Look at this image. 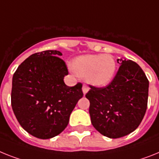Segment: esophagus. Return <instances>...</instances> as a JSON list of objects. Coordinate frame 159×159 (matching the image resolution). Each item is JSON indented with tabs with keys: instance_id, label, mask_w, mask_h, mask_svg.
<instances>
[{
	"instance_id": "34e87169",
	"label": "esophagus",
	"mask_w": 159,
	"mask_h": 159,
	"mask_svg": "<svg viewBox=\"0 0 159 159\" xmlns=\"http://www.w3.org/2000/svg\"><path fill=\"white\" fill-rule=\"evenodd\" d=\"M89 90H90L89 86H87L86 85H83V86H82V91H83L84 94H86Z\"/></svg>"
}]
</instances>
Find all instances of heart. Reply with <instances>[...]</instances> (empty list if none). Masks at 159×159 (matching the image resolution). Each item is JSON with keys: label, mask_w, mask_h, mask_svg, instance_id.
Segmentation results:
<instances>
[{"label": "heart", "mask_w": 159, "mask_h": 159, "mask_svg": "<svg viewBox=\"0 0 159 159\" xmlns=\"http://www.w3.org/2000/svg\"><path fill=\"white\" fill-rule=\"evenodd\" d=\"M72 69L77 76L86 77L89 84L102 87L112 81L116 71V62L108 54L85 55L73 61Z\"/></svg>", "instance_id": "1"}]
</instances>
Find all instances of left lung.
Masks as SVG:
<instances>
[{"instance_id":"left-lung-1","label":"left lung","mask_w":159,"mask_h":159,"mask_svg":"<svg viewBox=\"0 0 159 159\" xmlns=\"http://www.w3.org/2000/svg\"><path fill=\"white\" fill-rule=\"evenodd\" d=\"M120 66L105 87L90 86L92 125L105 137L119 138L131 133L141 124L147 109L149 81L144 71L130 60H117Z\"/></svg>"}]
</instances>
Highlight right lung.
Here are the masks:
<instances>
[{"label":"right lung","instance_id":"1","mask_svg":"<svg viewBox=\"0 0 159 159\" xmlns=\"http://www.w3.org/2000/svg\"><path fill=\"white\" fill-rule=\"evenodd\" d=\"M62 53L47 50L32 54L13 76L11 105L20 125L28 133L49 139L64 131L77 101L83 96L82 84L68 86Z\"/></svg>","mask_w":159,"mask_h":159}]
</instances>
